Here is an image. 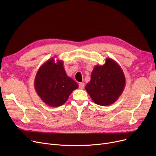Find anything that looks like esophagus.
I'll list each match as a JSON object with an SVG mask.
<instances>
[{"mask_svg":"<svg viewBox=\"0 0 156 156\" xmlns=\"http://www.w3.org/2000/svg\"><path fill=\"white\" fill-rule=\"evenodd\" d=\"M84 87H85L84 83H80V84H79V88L80 89L83 90L84 88Z\"/></svg>","mask_w":156,"mask_h":156,"instance_id":"esophagus-1","label":"esophagus"}]
</instances>
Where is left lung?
Masks as SVG:
<instances>
[{"instance_id": "8db88e82", "label": "left lung", "mask_w": 156, "mask_h": 156, "mask_svg": "<svg viewBox=\"0 0 156 156\" xmlns=\"http://www.w3.org/2000/svg\"><path fill=\"white\" fill-rule=\"evenodd\" d=\"M126 85L123 71L111 58H106L104 65H96L90 81L85 90L95 104L107 106L115 102L122 94Z\"/></svg>"}]
</instances>
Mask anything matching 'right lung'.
<instances>
[{"instance_id": "right-lung-1", "label": "right lung", "mask_w": 156, "mask_h": 156, "mask_svg": "<svg viewBox=\"0 0 156 156\" xmlns=\"http://www.w3.org/2000/svg\"><path fill=\"white\" fill-rule=\"evenodd\" d=\"M35 89L45 104L57 108L63 105L72 92L78 88L75 81L68 76L63 61L51 58L38 69L34 81Z\"/></svg>"}]
</instances>
